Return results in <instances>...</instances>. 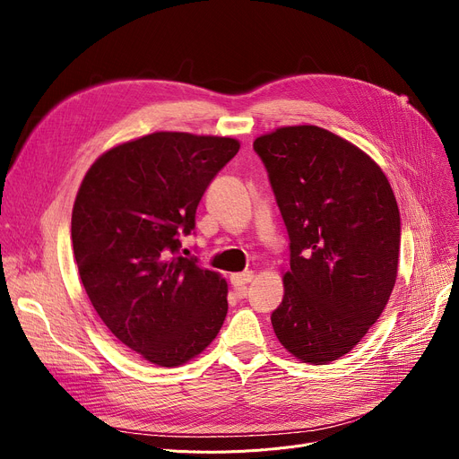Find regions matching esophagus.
<instances>
[{
	"instance_id": "34e87169",
	"label": "esophagus",
	"mask_w": 459,
	"mask_h": 459,
	"mask_svg": "<svg viewBox=\"0 0 459 459\" xmlns=\"http://www.w3.org/2000/svg\"><path fill=\"white\" fill-rule=\"evenodd\" d=\"M253 272H242V273H232L230 282L238 292H246V286L253 281Z\"/></svg>"
}]
</instances>
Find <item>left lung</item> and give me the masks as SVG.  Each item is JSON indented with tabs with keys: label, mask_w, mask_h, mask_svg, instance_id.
Returning a JSON list of instances; mask_svg holds the SVG:
<instances>
[{
	"label": "left lung",
	"mask_w": 459,
	"mask_h": 459,
	"mask_svg": "<svg viewBox=\"0 0 459 459\" xmlns=\"http://www.w3.org/2000/svg\"><path fill=\"white\" fill-rule=\"evenodd\" d=\"M290 238L279 342L303 363L346 355L377 322L398 273L400 212L379 165L318 126L253 143Z\"/></svg>",
	"instance_id": "8db88e82"
}]
</instances>
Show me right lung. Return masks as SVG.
Returning <instances> with one entry per match:
<instances>
[{
  "mask_svg": "<svg viewBox=\"0 0 459 459\" xmlns=\"http://www.w3.org/2000/svg\"><path fill=\"white\" fill-rule=\"evenodd\" d=\"M238 151L232 137L156 132L102 154L80 186L72 247L85 292L117 339L158 367L187 363L225 322V279L178 251Z\"/></svg>",
  "mask_w": 459,
  "mask_h": 459,
  "instance_id": "obj_1",
  "label": "right lung"
}]
</instances>
